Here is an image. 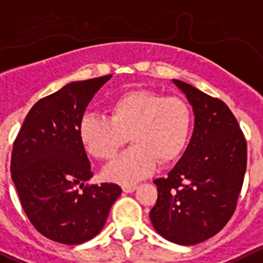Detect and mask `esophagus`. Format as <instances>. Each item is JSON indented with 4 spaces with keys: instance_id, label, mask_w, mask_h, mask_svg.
<instances>
[{
    "instance_id": "1",
    "label": "esophagus",
    "mask_w": 263,
    "mask_h": 263,
    "mask_svg": "<svg viewBox=\"0 0 263 263\" xmlns=\"http://www.w3.org/2000/svg\"><path fill=\"white\" fill-rule=\"evenodd\" d=\"M137 190L136 184H124L122 186V191L126 192V194H130V192H134Z\"/></svg>"
}]
</instances>
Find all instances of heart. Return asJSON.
<instances>
[{
  "label": "heart",
  "instance_id": "obj_1",
  "mask_svg": "<svg viewBox=\"0 0 263 263\" xmlns=\"http://www.w3.org/2000/svg\"><path fill=\"white\" fill-rule=\"evenodd\" d=\"M109 119L86 115L79 136L90 156L108 160L125 143L134 146L104 167V177L133 183L154 172L157 160L166 164L183 152L191 132V111L183 99L148 89L122 92L108 103Z\"/></svg>",
  "mask_w": 263,
  "mask_h": 263
}]
</instances>
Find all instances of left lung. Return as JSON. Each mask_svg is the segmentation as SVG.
<instances>
[{"instance_id":"8db88e82","label":"left lung","mask_w":263,"mask_h":263,"mask_svg":"<svg viewBox=\"0 0 263 263\" xmlns=\"http://www.w3.org/2000/svg\"><path fill=\"white\" fill-rule=\"evenodd\" d=\"M173 82L192 106L194 132L167 177L154 181L157 201L149 218L164 239L194 246L221 231L234 214L247 169V142L223 102Z\"/></svg>"}]
</instances>
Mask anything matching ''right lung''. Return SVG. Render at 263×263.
<instances>
[{
	"mask_svg": "<svg viewBox=\"0 0 263 263\" xmlns=\"http://www.w3.org/2000/svg\"><path fill=\"white\" fill-rule=\"evenodd\" d=\"M112 74L73 81L40 99L12 146L11 179L34 229L76 246L98 235L121 195L115 183L86 186L91 165L79 127L87 104Z\"/></svg>",
	"mask_w": 263,
	"mask_h": 263,
	"instance_id": "add662e5",
	"label": "right lung"
}]
</instances>
